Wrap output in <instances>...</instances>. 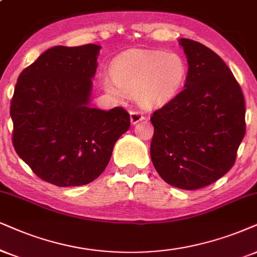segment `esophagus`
Here are the masks:
<instances>
[{"instance_id": "obj_1", "label": "esophagus", "mask_w": 257, "mask_h": 257, "mask_svg": "<svg viewBox=\"0 0 257 257\" xmlns=\"http://www.w3.org/2000/svg\"><path fill=\"white\" fill-rule=\"evenodd\" d=\"M144 115H142L141 112L139 111H131V122L133 124H136V123H139L140 121H142L144 119Z\"/></svg>"}]
</instances>
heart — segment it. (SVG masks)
<instances>
[{
	"mask_svg": "<svg viewBox=\"0 0 257 257\" xmlns=\"http://www.w3.org/2000/svg\"><path fill=\"white\" fill-rule=\"evenodd\" d=\"M187 63L177 52L131 50L113 61L112 78H103L102 85L116 98L134 97L144 109L167 104L183 89Z\"/></svg>",
	"mask_w": 257,
	"mask_h": 257,
	"instance_id": "b5f03b06",
	"label": "heart"
}]
</instances>
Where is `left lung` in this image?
<instances>
[{"label":"left lung","instance_id":"obj_1","mask_svg":"<svg viewBox=\"0 0 257 257\" xmlns=\"http://www.w3.org/2000/svg\"><path fill=\"white\" fill-rule=\"evenodd\" d=\"M187 58L184 90L153 113L151 158L172 186L197 190L233 166L245 134L241 86L222 58L190 39H179Z\"/></svg>","mask_w":257,"mask_h":257}]
</instances>
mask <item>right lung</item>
<instances>
[{
	"label": "right lung",
	"instance_id": "add662e5",
	"mask_svg": "<svg viewBox=\"0 0 257 257\" xmlns=\"http://www.w3.org/2000/svg\"><path fill=\"white\" fill-rule=\"evenodd\" d=\"M99 50L93 44L52 47L22 71L15 85L13 145L39 178L57 186L98 178L131 126L123 108H91Z\"/></svg>",
	"mask_w": 257,
	"mask_h": 257
}]
</instances>
